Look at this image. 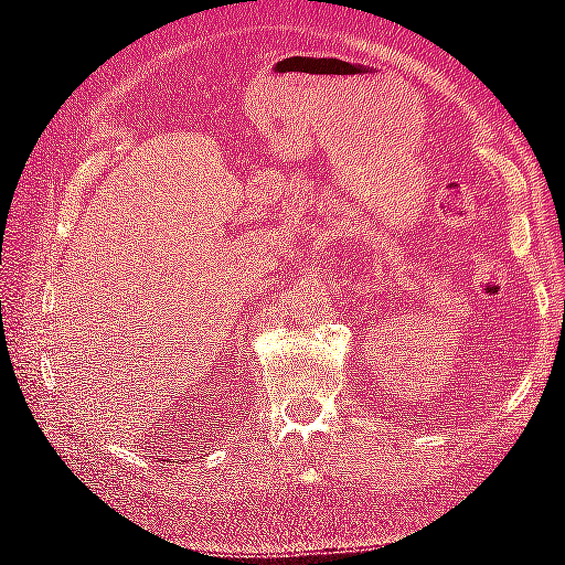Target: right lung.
Segmentation results:
<instances>
[{
  "mask_svg": "<svg viewBox=\"0 0 565 565\" xmlns=\"http://www.w3.org/2000/svg\"><path fill=\"white\" fill-rule=\"evenodd\" d=\"M194 451H196V448H194Z\"/></svg>",
  "mask_w": 565,
  "mask_h": 565,
  "instance_id": "add662e5",
  "label": "right lung"
}]
</instances>
